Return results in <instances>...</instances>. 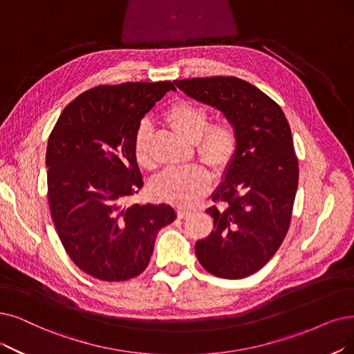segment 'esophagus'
Returning a JSON list of instances; mask_svg holds the SVG:
<instances>
[{
	"label": "esophagus",
	"mask_w": 354,
	"mask_h": 354,
	"mask_svg": "<svg viewBox=\"0 0 354 354\" xmlns=\"http://www.w3.org/2000/svg\"><path fill=\"white\" fill-rule=\"evenodd\" d=\"M190 214H192V212H190V210H187V209H183V207H177V216H178L180 219H183V218H187V216H190Z\"/></svg>",
	"instance_id": "1"
}]
</instances>
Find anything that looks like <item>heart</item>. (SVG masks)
Segmentation results:
<instances>
[{
    "label": "heart",
    "mask_w": 354,
    "mask_h": 354,
    "mask_svg": "<svg viewBox=\"0 0 354 354\" xmlns=\"http://www.w3.org/2000/svg\"><path fill=\"white\" fill-rule=\"evenodd\" d=\"M165 122L189 142L197 144V153L216 171L230 165L238 148V136L234 126L226 122H210L209 110L192 102H177L165 113ZM152 132L142 124L133 136V155L140 167L152 168L151 151ZM210 173L201 164L174 167L162 171L151 183V193L157 199L181 206H192L210 186Z\"/></svg>",
    "instance_id": "1"
}]
</instances>
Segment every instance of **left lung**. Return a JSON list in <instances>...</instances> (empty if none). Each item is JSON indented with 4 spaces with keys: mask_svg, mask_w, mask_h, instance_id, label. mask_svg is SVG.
<instances>
[{
    "mask_svg": "<svg viewBox=\"0 0 354 354\" xmlns=\"http://www.w3.org/2000/svg\"><path fill=\"white\" fill-rule=\"evenodd\" d=\"M194 100L216 107L238 136L235 157L225 168L206 212L214 231L197 241L205 270L243 279L270 260L288 234L299 168L290 126L280 106L236 77L174 81Z\"/></svg>",
    "mask_w": 354,
    "mask_h": 354,
    "instance_id": "obj_1",
    "label": "left lung"
}]
</instances>
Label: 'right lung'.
<instances>
[{
    "mask_svg": "<svg viewBox=\"0 0 354 354\" xmlns=\"http://www.w3.org/2000/svg\"><path fill=\"white\" fill-rule=\"evenodd\" d=\"M169 81L98 86L71 102L46 148L48 199L61 243L82 272L104 281L142 273L173 206L132 205L144 186L133 136Z\"/></svg>",
    "mask_w": 354,
    "mask_h": 354,
    "instance_id": "obj_1",
    "label": "right lung"
}]
</instances>
